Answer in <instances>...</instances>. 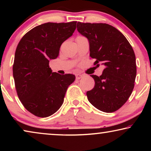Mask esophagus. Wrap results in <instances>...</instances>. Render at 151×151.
Masks as SVG:
<instances>
[{
  "instance_id": "obj_1",
  "label": "esophagus",
  "mask_w": 151,
  "mask_h": 151,
  "mask_svg": "<svg viewBox=\"0 0 151 151\" xmlns=\"http://www.w3.org/2000/svg\"><path fill=\"white\" fill-rule=\"evenodd\" d=\"M82 77H83V76L81 75V74H80V73L76 74V80H80V79H81V78H82Z\"/></svg>"
}]
</instances>
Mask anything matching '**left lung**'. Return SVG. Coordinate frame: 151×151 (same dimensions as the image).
<instances>
[{
  "label": "left lung",
  "mask_w": 151,
  "mask_h": 151,
  "mask_svg": "<svg viewBox=\"0 0 151 151\" xmlns=\"http://www.w3.org/2000/svg\"><path fill=\"white\" fill-rule=\"evenodd\" d=\"M77 30L89 42L90 56L105 66L86 92L88 100L98 110L112 113L125 104L134 88L137 68L134 51L129 41L114 27L106 23L78 22Z\"/></svg>",
  "instance_id": "obj_1"
}]
</instances>
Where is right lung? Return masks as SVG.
Masks as SVG:
<instances>
[{
  "instance_id": "1",
  "label": "right lung",
  "mask_w": 151,
  "mask_h": 151,
  "mask_svg": "<svg viewBox=\"0 0 151 151\" xmlns=\"http://www.w3.org/2000/svg\"><path fill=\"white\" fill-rule=\"evenodd\" d=\"M76 22L42 24L18 43L13 65L16 89L24 108L36 116L46 117L56 112L76 79L73 74L52 72L49 63L58 56L61 45L73 35Z\"/></svg>"
}]
</instances>
